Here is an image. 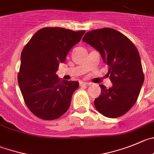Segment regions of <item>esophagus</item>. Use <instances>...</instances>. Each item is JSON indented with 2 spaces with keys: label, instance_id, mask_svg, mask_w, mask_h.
<instances>
[{
  "label": "esophagus",
  "instance_id": "obj_1",
  "mask_svg": "<svg viewBox=\"0 0 154 154\" xmlns=\"http://www.w3.org/2000/svg\"><path fill=\"white\" fill-rule=\"evenodd\" d=\"M79 85H80V87H85V86L87 85L88 83L87 82H80Z\"/></svg>",
  "mask_w": 154,
  "mask_h": 154
}]
</instances>
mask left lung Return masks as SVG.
Returning a JSON list of instances; mask_svg holds the SVG:
<instances>
[{"mask_svg":"<svg viewBox=\"0 0 154 154\" xmlns=\"http://www.w3.org/2000/svg\"><path fill=\"white\" fill-rule=\"evenodd\" d=\"M82 41L100 53L109 66L112 84L109 88L100 85L101 93L94 100L95 107L109 118L124 115L135 103L144 81L138 51L126 36L110 28L87 32Z\"/></svg>","mask_w":154,"mask_h":154,"instance_id":"8db88e82","label":"left lung"}]
</instances>
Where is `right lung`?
Here are the masks:
<instances>
[{
    "instance_id": "1",
    "label": "right lung",
    "mask_w": 154,
    "mask_h": 154,
    "mask_svg": "<svg viewBox=\"0 0 154 154\" xmlns=\"http://www.w3.org/2000/svg\"><path fill=\"white\" fill-rule=\"evenodd\" d=\"M85 31L44 28L32 36L21 54L18 83L26 106L38 118H60L71 103L79 82L61 80L56 74L69 50L80 42Z\"/></svg>"
}]
</instances>
